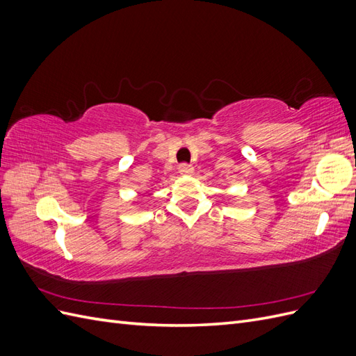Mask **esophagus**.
<instances>
[{
    "instance_id": "34e87169",
    "label": "esophagus",
    "mask_w": 356,
    "mask_h": 356,
    "mask_svg": "<svg viewBox=\"0 0 356 356\" xmlns=\"http://www.w3.org/2000/svg\"><path fill=\"white\" fill-rule=\"evenodd\" d=\"M178 170H179L181 175H191L193 170H195V169H193V166L190 163H181L178 166Z\"/></svg>"
}]
</instances>
